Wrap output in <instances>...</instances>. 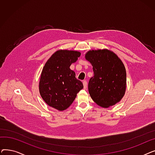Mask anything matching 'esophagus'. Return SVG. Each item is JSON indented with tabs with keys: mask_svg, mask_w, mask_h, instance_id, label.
I'll return each instance as SVG.
<instances>
[{
	"mask_svg": "<svg viewBox=\"0 0 155 155\" xmlns=\"http://www.w3.org/2000/svg\"><path fill=\"white\" fill-rule=\"evenodd\" d=\"M83 84H84V89H86L87 87V81H84V82H83Z\"/></svg>",
	"mask_w": 155,
	"mask_h": 155,
	"instance_id": "34e87169",
	"label": "esophagus"
}]
</instances>
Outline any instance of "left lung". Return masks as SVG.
<instances>
[{
  "mask_svg": "<svg viewBox=\"0 0 155 155\" xmlns=\"http://www.w3.org/2000/svg\"><path fill=\"white\" fill-rule=\"evenodd\" d=\"M85 58L93 67L94 76L88 86L92 100L104 108L120 102L126 90V71L122 60L107 49L89 50Z\"/></svg>",
  "mask_w": 155,
  "mask_h": 155,
  "instance_id": "8db88e82",
  "label": "left lung"
}]
</instances>
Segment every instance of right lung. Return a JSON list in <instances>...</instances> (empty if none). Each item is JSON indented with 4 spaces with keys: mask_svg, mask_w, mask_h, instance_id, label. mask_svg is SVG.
Segmentation results:
<instances>
[{
    "mask_svg": "<svg viewBox=\"0 0 155 155\" xmlns=\"http://www.w3.org/2000/svg\"><path fill=\"white\" fill-rule=\"evenodd\" d=\"M80 54L77 51L60 50L46 62L41 73L39 91L49 106L60 111L66 110L84 88L82 82L75 78V71L70 68Z\"/></svg>",
    "mask_w": 155,
    "mask_h": 155,
    "instance_id": "add662e5",
    "label": "right lung"
}]
</instances>
